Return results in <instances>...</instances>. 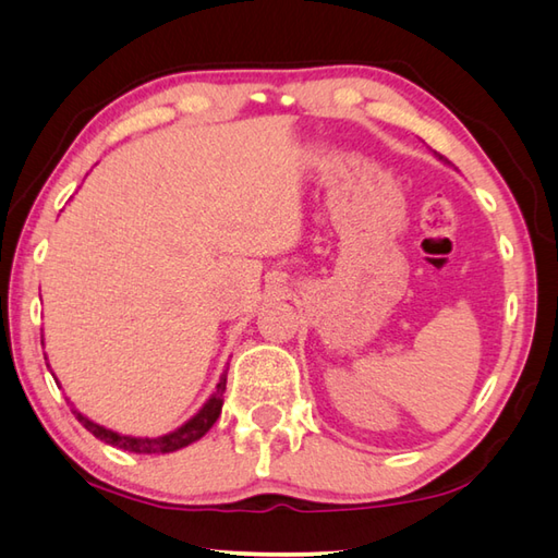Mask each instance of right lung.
<instances>
[{
    "instance_id": "add662e5",
    "label": "right lung",
    "mask_w": 558,
    "mask_h": 558,
    "mask_svg": "<svg viewBox=\"0 0 558 558\" xmlns=\"http://www.w3.org/2000/svg\"><path fill=\"white\" fill-rule=\"evenodd\" d=\"M225 389H227V373L220 377V381H217V391L205 401V407L198 413H195V416L189 423H183L179 430L161 435V438H130V435L113 433V430L104 428V425L89 421L86 416H82L80 411H74V416H76V421L84 425L86 430L96 435L98 440H104V442L113 445V447H120V450H128V452H135V454L177 452V450H181V447L201 440L203 435L213 428V423L220 418Z\"/></svg>"
}]
</instances>
